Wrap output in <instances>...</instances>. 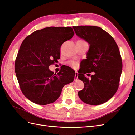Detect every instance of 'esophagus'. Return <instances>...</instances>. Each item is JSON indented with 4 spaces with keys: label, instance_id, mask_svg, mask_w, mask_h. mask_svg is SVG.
<instances>
[{
    "label": "esophagus",
    "instance_id": "34e87169",
    "mask_svg": "<svg viewBox=\"0 0 135 135\" xmlns=\"http://www.w3.org/2000/svg\"><path fill=\"white\" fill-rule=\"evenodd\" d=\"M78 72H75V80H76L78 79Z\"/></svg>",
    "mask_w": 135,
    "mask_h": 135
}]
</instances>
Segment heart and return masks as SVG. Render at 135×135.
<instances>
[{
    "label": "heart",
    "instance_id": "heart-1",
    "mask_svg": "<svg viewBox=\"0 0 135 135\" xmlns=\"http://www.w3.org/2000/svg\"><path fill=\"white\" fill-rule=\"evenodd\" d=\"M70 64H71V66H73L74 67H76V63H75V62H71V63H70Z\"/></svg>",
    "mask_w": 135,
    "mask_h": 135
}]
</instances>
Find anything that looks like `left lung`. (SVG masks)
<instances>
[{"label":"left lung","instance_id":"1","mask_svg":"<svg viewBox=\"0 0 135 135\" xmlns=\"http://www.w3.org/2000/svg\"><path fill=\"white\" fill-rule=\"evenodd\" d=\"M73 27L76 35L90 45L86 59L82 60V68L78 74L79 79L84 84L78 95L87 104H102L115 94L119 86L123 63L118 47L114 38L101 27ZM91 71L95 73L89 80L84 74Z\"/></svg>","mask_w":135,"mask_h":135}]
</instances>
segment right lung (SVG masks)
Instances as JSON below:
<instances>
[{"label":"right lung","mask_w":135,"mask_h":135,"mask_svg":"<svg viewBox=\"0 0 135 135\" xmlns=\"http://www.w3.org/2000/svg\"><path fill=\"white\" fill-rule=\"evenodd\" d=\"M74 35L71 27H48L25 38L15 62V72L23 95L30 101L45 105L56 101L65 84L73 82L75 73L69 67L57 74L49 67L60 59L64 42Z\"/></svg>","instance_id":"add662e5"}]
</instances>
